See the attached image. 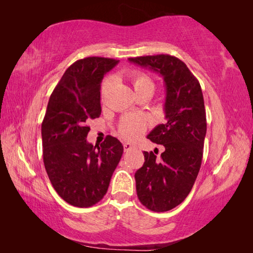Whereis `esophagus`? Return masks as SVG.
I'll use <instances>...</instances> for the list:
<instances>
[{"label": "esophagus", "instance_id": "esophagus-1", "mask_svg": "<svg viewBox=\"0 0 253 253\" xmlns=\"http://www.w3.org/2000/svg\"><path fill=\"white\" fill-rule=\"evenodd\" d=\"M133 148H136L135 144L129 143V142H125V143H124V150H125V151H129V150H131V149H133Z\"/></svg>", "mask_w": 253, "mask_h": 253}]
</instances>
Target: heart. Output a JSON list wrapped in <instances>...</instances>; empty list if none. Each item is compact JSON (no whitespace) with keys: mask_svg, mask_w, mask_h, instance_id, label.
<instances>
[{"mask_svg":"<svg viewBox=\"0 0 253 253\" xmlns=\"http://www.w3.org/2000/svg\"><path fill=\"white\" fill-rule=\"evenodd\" d=\"M130 78L132 87L135 89L136 93H140L146 90H154V83L148 75L140 72H131L128 74ZM112 84V79L107 78L102 84V95L110 88ZM147 129V124L143 118L139 116H126L124 117L120 126H118V133L120 136L127 140H136L140 137Z\"/></svg>","mask_w":253,"mask_h":253,"instance_id":"obj_1","label":"heart"}]
</instances>
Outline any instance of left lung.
Returning <instances> with one entry per match:
<instances>
[{
    "label": "left lung",
    "instance_id": "left-lung-1",
    "mask_svg": "<svg viewBox=\"0 0 253 253\" xmlns=\"http://www.w3.org/2000/svg\"><path fill=\"white\" fill-rule=\"evenodd\" d=\"M128 61L158 73L165 84L166 122L147 136L163 144L165 151L160 160L152 151H144V163L135 179L138 199L144 207L154 212L169 211L189 195L200 170L207 133L202 90L186 64L175 56L149 55Z\"/></svg>",
    "mask_w": 253,
    "mask_h": 253
}]
</instances>
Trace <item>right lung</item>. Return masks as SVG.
Segmentation results:
<instances>
[{
    "label": "right lung",
    "instance_id": "1",
    "mask_svg": "<svg viewBox=\"0 0 253 253\" xmlns=\"http://www.w3.org/2000/svg\"><path fill=\"white\" fill-rule=\"evenodd\" d=\"M117 64L98 56L75 62L47 103L41 126L44 168L58 196L74 207L89 208L102 200L124 152L112 136L100 147L89 143L85 125L101 115L102 79Z\"/></svg>",
    "mask_w": 253,
    "mask_h": 253
}]
</instances>
